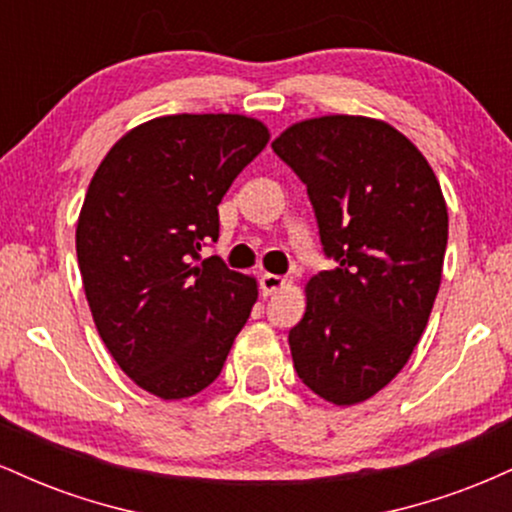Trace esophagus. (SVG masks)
Wrapping results in <instances>:
<instances>
[{"label":"esophagus","instance_id":"34e87169","mask_svg":"<svg viewBox=\"0 0 512 512\" xmlns=\"http://www.w3.org/2000/svg\"><path fill=\"white\" fill-rule=\"evenodd\" d=\"M260 289H262V296H274L276 291L284 289V276H279V274H262Z\"/></svg>","mask_w":512,"mask_h":512}]
</instances>
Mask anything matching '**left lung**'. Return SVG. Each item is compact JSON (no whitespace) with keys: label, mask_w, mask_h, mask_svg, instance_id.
Masks as SVG:
<instances>
[{"label":"left lung","mask_w":512,"mask_h":512,"mask_svg":"<svg viewBox=\"0 0 512 512\" xmlns=\"http://www.w3.org/2000/svg\"><path fill=\"white\" fill-rule=\"evenodd\" d=\"M274 154L308 187L337 267L305 286L289 332L293 368L337 407L366 402L409 361L443 276L448 207L414 144L383 120L325 115L291 125Z\"/></svg>","instance_id":"8db88e82"}]
</instances>
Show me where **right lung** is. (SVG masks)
Returning <instances> with one entry per match:
<instances>
[{
  "label": "right lung",
  "instance_id": "right-lung-1",
  "mask_svg": "<svg viewBox=\"0 0 512 512\" xmlns=\"http://www.w3.org/2000/svg\"><path fill=\"white\" fill-rule=\"evenodd\" d=\"M269 142L245 115H166L134 127L88 185L76 257L103 344L129 378L185 399L219 378L257 301V281L199 250L219 204Z\"/></svg>",
  "mask_w": 512,
  "mask_h": 512
}]
</instances>
